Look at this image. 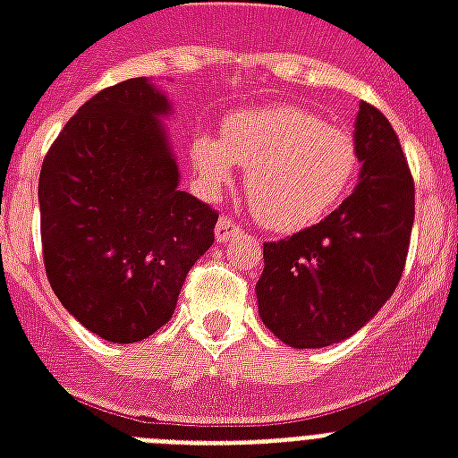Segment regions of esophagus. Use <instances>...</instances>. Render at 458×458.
<instances>
[{
    "label": "esophagus",
    "instance_id": "esophagus-1",
    "mask_svg": "<svg viewBox=\"0 0 458 458\" xmlns=\"http://www.w3.org/2000/svg\"><path fill=\"white\" fill-rule=\"evenodd\" d=\"M240 233H242V228L235 221H230L228 216H223L221 221L216 223V242H228Z\"/></svg>",
    "mask_w": 458,
    "mask_h": 458
}]
</instances>
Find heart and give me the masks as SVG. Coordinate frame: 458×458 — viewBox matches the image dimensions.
Here are the masks:
<instances>
[{
  "mask_svg": "<svg viewBox=\"0 0 458 458\" xmlns=\"http://www.w3.org/2000/svg\"><path fill=\"white\" fill-rule=\"evenodd\" d=\"M190 161L211 192L230 185L237 164L244 165L251 214L276 233H297L326 218L356 175L352 135L293 104L235 111L223 121V138L194 135Z\"/></svg>",
  "mask_w": 458,
  "mask_h": 458,
  "instance_id": "obj_1",
  "label": "heart"
}]
</instances>
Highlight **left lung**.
<instances>
[{
  "label": "left lung",
  "instance_id": "8db88e82",
  "mask_svg": "<svg viewBox=\"0 0 458 458\" xmlns=\"http://www.w3.org/2000/svg\"><path fill=\"white\" fill-rule=\"evenodd\" d=\"M359 185L326 221L264 244L259 316L294 349L352 337L392 297L413 228V178L390 121L359 104Z\"/></svg>",
  "mask_w": 458,
  "mask_h": 458
}]
</instances>
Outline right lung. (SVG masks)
Listing matches in <instances>:
<instances>
[{
  "label": "right lung",
  "instance_id": "1",
  "mask_svg": "<svg viewBox=\"0 0 458 458\" xmlns=\"http://www.w3.org/2000/svg\"><path fill=\"white\" fill-rule=\"evenodd\" d=\"M149 78L102 89L78 109L39 171V230L49 285L106 342L131 344L171 318L187 273L214 244L218 214L180 190Z\"/></svg>",
  "mask_w": 458,
  "mask_h": 458
}]
</instances>
